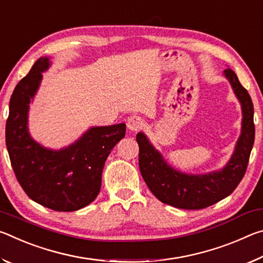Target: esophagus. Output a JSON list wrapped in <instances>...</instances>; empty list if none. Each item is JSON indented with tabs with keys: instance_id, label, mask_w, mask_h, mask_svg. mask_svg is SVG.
Wrapping results in <instances>:
<instances>
[{
	"instance_id": "esophagus-1",
	"label": "esophagus",
	"mask_w": 263,
	"mask_h": 263,
	"mask_svg": "<svg viewBox=\"0 0 263 263\" xmlns=\"http://www.w3.org/2000/svg\"><path fill=\"white\" fill-rule=\"evenodd\" d=\"M126 125L128 130L136 132L139 131L140 128L144 126V121H142L140 117H138V116H131V117L127 119Z\"/></svg>"
}]
</instances>
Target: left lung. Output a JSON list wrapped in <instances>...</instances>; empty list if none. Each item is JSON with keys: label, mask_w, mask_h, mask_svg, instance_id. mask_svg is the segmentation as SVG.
I'll return each mask as SVG.
<instances>
[{"label": "left lung", "mask_w": 263, "mask_h": 263, "mask_svg": "<svg viewBox=\"0 0 263 263\" xmlns=\"http://www.w3.org/2000/svg\"><path fill=\"white\" fill-rule=\"evenodd\" d=\"M224 77L240 102L242 119L233 153L222 168L204 174L180 172L164 160L144 132L137 135L141 176L152 194L164 204L185 210L208 208L232 194L246 173L255 137L254 106L232 69H225Z\"/></svg>", "instance_id": "obj_1"}]
</instances>
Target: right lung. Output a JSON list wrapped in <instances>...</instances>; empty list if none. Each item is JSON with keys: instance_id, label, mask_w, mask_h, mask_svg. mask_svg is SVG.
<instances>
[{"instance_id": "obj_1", "label": "right lung", "mask_w": 263, "mask_h": 263, "mask_svg": "<svg viewBox=\"0 0 263 263\" xmlns=\"http://www.w3.org/2000/svg\"><path fill=\"white\" fill-rule=\"evenodd\" d=\"M51 58L42 57L17 84L9 104L6 144L11 166L29 197L54 211H77L97 197L105 160L125 137L124 123L92 126L66 147L47 148L29 132L30 103Z\"/></svg>"}]
</instances>
